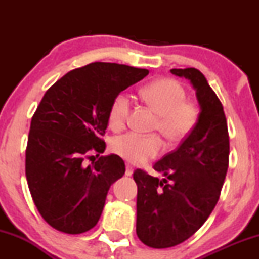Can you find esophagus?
Masks as SVG:
<instances>
[{"instance_id":"1","label":"esophagus","mask_w":259,"mask_h":259,"mask_svg":"<svg viewBox=\"0 0 259 259\" xmlns=\"http://www.w3.org/2000/svg\"><path fill=\"white\" fill-rule=\"evenodd\" d=\"M133 173H134L133 167H132V165L127 164V165H126V170H125V175H126V177H132Z\"/></svg>"}]
</instances>
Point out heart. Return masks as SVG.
<instances>
[{
    "mask_svg": "<svg viewBox=\"0 0 259 259\" xmlns=\"http://www.w3.org/2000/svg\"><path fill=\"white\" fill-rule=\"evenodd\" d=\"M140 95L157 114L153 130L158 132L168 144H179L194 132L200 118V109L192 101L186 100L185 89L177 80H156L144 86ZM130 107L132 100L124 92L113 99L108 113L112 127L121 129L125 125ZM111 147L113 152L121 158L140 164L158 156L163 150V142L157 135L141 136L135 133H126L115 136Z\"/></svg>",
    "mask_w": 259,
    "mask_h": 259,
    "instance_id": "1",
    "label": "heart"
}]
</instances>
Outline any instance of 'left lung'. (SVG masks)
Listing matches in <instances>:
<instances>
[{
    "label": "left lung",
    "instance_id": "left-lung-1",
    "mask_svg": "<svg viewBox=\"0 0 259 259\" xmlns=\"http://www.w3.org/2000/svg\"><path fill=\"white\" fill-rule=\"evenodd\" d=\"M170 72L190 80L201 112L194 132L153 164L164 179L134 171L136 234L152 248L179 245L203 225L219 200L229 165L227 118L218 96L196 68Z\"/></svg>",
    "mask_w": 259,
    "mask_h": 259
}]
</instances>
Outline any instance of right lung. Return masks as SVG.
Returning a JSON list of instances; mask_svg holds the SVG:
<instances>
[{"instance_id":"add662e5","label":"right lung","mask_w":259,"mask_h":259,"mask_svg":"<svg viewBox=\"0 0 259 259\" xmlns=\"http://www.w3.org/2000/svg\"><path fill=\"white\" fill-rule=\"evenodd\" d=\"M147 69L95 62L65 74L44 95L32 115L25 175L38 213L56 230L82 234L97 224L109 187L125 173L102 136L113 99L144 79Z\"/></svg>"}]
</instances>
